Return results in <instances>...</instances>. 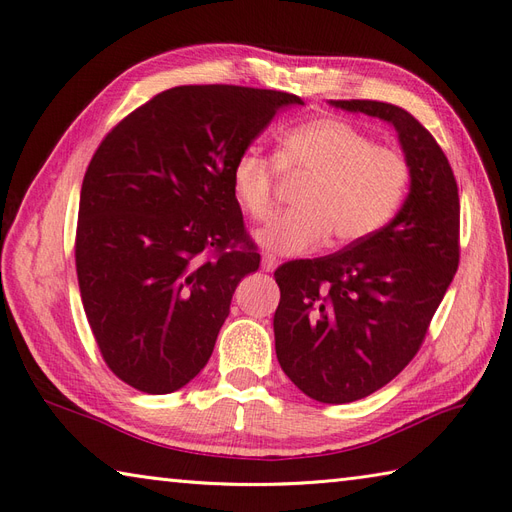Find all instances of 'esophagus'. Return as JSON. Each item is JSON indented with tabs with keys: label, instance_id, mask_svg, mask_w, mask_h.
<instances>
[{
	"label": "esophagus",
	"instance_id": "esophagus-1",
	"mask_svg": "<svg viewBox=\"0 0 512 512\" xmlns=\"http://www.w3.org/2000/svg\"><path fill=\"white\" fill-rule=\"evenodd\" d=\"M277 267V258L271 256V254H265L262 256V271H275Z\"/></svg>",
	"mask_w": 512,
	"mask_h": 512
}]
</instances>
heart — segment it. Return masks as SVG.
Returning a JSON list of instances; mask_svg holds the SVG:
<instances>
[{"instance_id":"b5f03b06","label":"heart","mask_w":512,"mask_h":512,"mask_svg":"<svg viewBox=\"0 0 512 512\" xmlns=\"http://www.w3.org/2000/svg\"><path fill=\"white\" fill-rule=\"evenodd\" d=\"M277 166L286 175L307 177L294 209L262 228L256 241L269 252L299 256L327 237L348 245L374 235L406 196L410 168L397 151L374 145L352 123L322 117L286 130L277 147ZM273 160L254 147L243 149L230 170L239 207L254 222L275 213Z\"/></svg>"}]
</instances>
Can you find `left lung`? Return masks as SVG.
Instances as JSON below:
<instances>
[{"label":"left lung","instance_id":"left-lung-1","mask_svg":"<svg viewBox=\"0 0 512 512\" xmlns=\"http://www.w3.org/2000/svg\"><path fill=\"white\" fill-rule=\"evenodd\" d=\"M389 121L410 168L395 218L346 250L275 271V354L284 374L322 404H348L389 384L421 348L459 267V192L444 151L404 108L331 100Z\"/></svg>","mask_w":512,"mask_h":512}]
</instances>
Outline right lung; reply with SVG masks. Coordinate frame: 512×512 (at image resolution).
Masks as SVG:
<instances>
[{
  "mask_svg": "<svg viewBox=\"0 0 512 512\" xmlns=\"http://www.w3.org/2000/svg\"><path fill=\"white\" fill-rule=\"evenodd\" d=\"M299 96L181 85L104 136L81 188L76 275L104 363L166 395L200 374L237 284L260 265L230 170Z\"/></svg>",
  "mask_w": 512,
  "mask_h": 512,
  "instance_id": "right-lung-1",
  "label": "right lung"
}]
</instances>
